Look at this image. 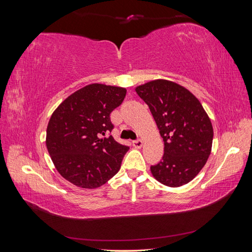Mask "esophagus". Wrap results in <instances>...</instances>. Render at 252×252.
Here are the masks:
<instances>
[{"mask_svg":"<svg viewBox=\"0 0 252 252\" xmlns=\"http://www.w3.org/2000/svg\"><path fill=\"white\" fill-rule=\"evenodd\" d=\"M132 146L134 147V148H141L142 146H143V141H141V140H138V141H133L132 142Z\"/></svg>","mask_w":252,"mask_h":252,"instance_id":"obj_1","label":"esophagus"}]
</instances>
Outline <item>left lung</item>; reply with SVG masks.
I'll list each match as a JSON object with an SVG mask.
<instances>
[{"label":"left lung","mask_w":252,"mask_h":252,"mask_svg":"<svg viewBox=\"0 0 252 252\" xmlns=\"http://www.w3.org/2000/svg\"><path fill=\"white\" fill-rule=\"evenodd\" d=\"M148 105L164 141V156L150 170L169 187L193 180L211 152L213 129L200 101L188 89L167 80H155L135 88Z\"/></svg>","instance_id":"obj_1"}]
</instances>
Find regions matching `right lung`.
I'll return each instance as SVG.
<instances>
[{
    "label": "right lung",
    "mask_w": 252,
    "mask_h": 252,
    "mask_svg": "<svg viewBox=\"0 0 252 252\" xmlns=\"http://www.w3.org/2000/svg\"><path fill=\"white\" fill-rule=\"evenodd\" d=\"M126 95L123 87L90 84L70 94L53 111L46 146L62 177L73 185L94 189L121 168L129 147L114 140L110 113Z\"/></svg>",
    "instance_id": "right-lung-1"
}]
</instances>
